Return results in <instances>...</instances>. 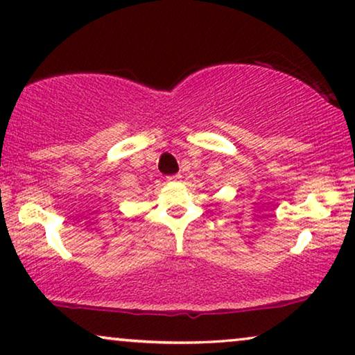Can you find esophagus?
Listing matches in <instances>:
<instances>
[{"instance_id":"obj_1","label":"esophagus","mask_w":355,"mask_h":355,"mask_svg":"<svg viewBox=\"0 0 355 355\" xmlns=\"http://www.w3.org/2000/svg\"><path fill=\"white\" fill-rule=\"evenodd\" d=\"M181 174H174V176H168L166 178V181L168 182H179V181H181Z\"/></svg>"}]
</instances>
